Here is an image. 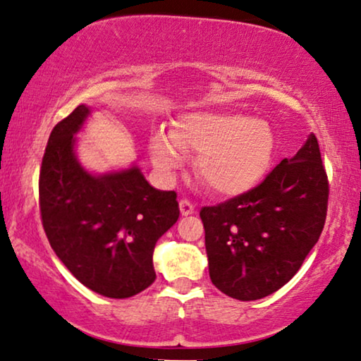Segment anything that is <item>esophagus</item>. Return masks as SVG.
Instances as JSON below:
<instances>
[{"mask_svg": "<svg viewBox=\"0 0 361 361\" xmlns=\"http://www.w3.org/2000/svg\"><path fill=\"white\" fill-rule=\"evenodd\" d=\"M179 209H180L182 216L192 215V214H194V212H195V207L192 205L189 200H180V202H179Z\"/></svg>", "mask_w": 361, "mask_h": 361, "instance_id": "1", "label": "esophagus"}]
</instances>
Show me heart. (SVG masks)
I'll list each match as a JSON object with an SVG mask.
<instances>
[{"instance_id": "heart-1", "label": "heart", "mask_w": 361, "mask_h": 361, "mask_svg": "<svg viewBox=\"0 0 361 361\" xmlns=\"http://www.w3.org/2000/svg\"><path fill=\"white\" fill-rule=\"evenodd\" d=\"M276 137L268 121L238 111H189L171 131L149 137V157L162 174H172L185 154L199 152L197 177L216 195H240L263 179L274 156Z\"/></svg>"}]
</instances>
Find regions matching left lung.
<instances>
[{
  "label": "left lung",
  "instance_id": "obj_1",
  "mask_svg": "<svg viewBox=\"0 0 361 361\" xmlns=\"http://www.w3.org/2000/svg\"><path fill=\"white\" fill-rule=\"evenodd\" d=\"M327 200V174L310 133L258 187L204 207L200 219L215 288L238 300L263 299L283 288L317 243Z\"/></svg>",
  "mask_w": 361,
  "mask_h": 361
}]
</instances>
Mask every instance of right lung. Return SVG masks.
Segmentation results:
<instances>
[{"label": "right lung", "mask_w": 361, "mask_h": 361, "mask_svg": "<svg viewBox=\"0 0 361 361\" xmlns=\"http://www.w3.org/2000/svg\"><path fill=\"white\" fill-rule=\"evenodd\" d=\"M93 108L78 105L49 136L39 177L42 226L66 268L93 293L131 298L154 283L157 240L179 219L174 190H157L136 164L88 171L77 135Z\"/></svg>", "instance_id": "obj_1"}]
</instances>
